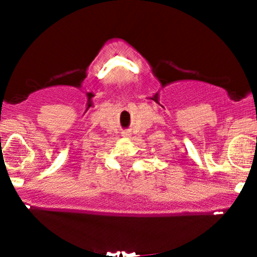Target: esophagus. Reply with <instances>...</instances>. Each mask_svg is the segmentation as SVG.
Returning a JSON list of instances; mask_svg holds the SVG:
<instances>
[{"mask_svg":"<svg viewBox=\"0 0 257 257\" xmlns=\"http://www.w3.org/2000/svg\"><path fill=\"white\" fill-rule=\"evenodd\" d=\"M130 135H131V133H130L128 131H125V132H122V136H124V137H128Z\"/></svg>","mask_w":257,"mask_h":257,"instance_id":"obj_1","label":"esophagus"}]
</instances>
